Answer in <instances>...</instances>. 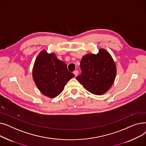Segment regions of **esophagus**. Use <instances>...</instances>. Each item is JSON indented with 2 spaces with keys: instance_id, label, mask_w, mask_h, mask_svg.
I'll use <instances>...</instances> for the list:
<instances>
[{
  "instance_id": "1",
  "label": "esophagus",
  "mask_w": 146,
  "mask_h": 146,
  "mask_svg": "<svg viewBox=\"0 0 146 146\" xmlns=\"http://www.w3.org/2000/svg\"><path fill=\"white\" fill-rule=\"evenodd\" d=\"M78 73H79V72H78V70H75V71H74V72H73V73H74V74L75 75V76H77L78 75Z\"/></svg>"
}]
</instances>
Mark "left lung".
<instances>
[{
	"label": "left lung",
	"instance_id": "8db88e82",
	"mask_svg": "<svg viewBox=\"0 0 146 146\" xmlns=\"http://www.w3.org/2000/svg\"><path fill=\"white\" fill-rule=\"evenodd\" d=\"M81 74L76 77L80 83L90 93L101 95L108 91L117 73L116 66L111 55L104 49L97 54H89L80 61Z\"/></svg>",
	"mask_w": 146,
	"mask_h": 146
}]
</instances>
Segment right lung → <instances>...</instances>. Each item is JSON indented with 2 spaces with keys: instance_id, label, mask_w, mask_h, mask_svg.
<instances>
[{
  "instance_id": "add662e5",
  "label": "right lung",
  "mask_w": 146,
  "mask_h": 146,
  "mask_svg": "<svg viewBox=\"0 0 146 146\" xmlns=\"http://www.w3.org/2000/svg\"><path fill=\"white\" fill-rule=\"evenodd\" d=\"M33 75L41 92L50 98L57 96L67 82L74 77V74L68 70L64 62L58 60L53 53L47 54L45 51L38 56Z\"/></svg>"
}]
</instances>
